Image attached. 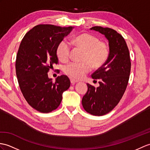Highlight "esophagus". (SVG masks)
<instances>
[{
	"label": "esophagus",
	"instance_id": "34e87169",
	"mask_svg": "<svg viewBox=\"0 0 150 150\" xmlns=\"http://www.w3.org/2000/svg\"><path fill=\"white\" fill-rule=\"evenodd\" d=\"M70 82H71V83H72V84H75V83L78 82L79 81H76V80L74 79H70Z\"/></svg>",
	"mask_w": 150,
	"mask_h": 150
}]
</instances>
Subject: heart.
Here are the masks:
<instances>
[{
  "instance_id": "obj_1",
  "label": "heart",
  "mask_w": 150,
  "mask_h": 150,
  "mask_svg": "<svg viewBox=\"0 0 150 150\" xmlns=\"http://www.w3.org/2000/svg\"><path fill=\"white\" fill-rule=\"evenodd\" d=\"M71 42L76 47L83 50L82 62H71L66 66L64 71L72 78H82L94 68H99L105 64L109 57V48L102 41H99L96 36L89 33H81L75 36ZM70 45L64 40L61 41L56 48L58 59L62 62L67 61L70 55Z\"/></svg>"
}]
</instances>
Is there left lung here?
Instances as JSON below:
<instances>
[{
	"label": "left lung",
	"instance_id": "left-lung-1",
	"mask_svg": "<svg viewBox=\"0 0 150 150\" xmlns=\"http://www.w3.org/2000/svg\"><path fill=\"white\" fill-rule=\"evenodd\" d=\"M90 29L103 34L109 46L107 60L91 75L93 79L100 80L99 87L87 83L88 91L82 100L87 112L99 116L109 113L122 98L129 80L131 62L126 41L121 34L108 27L95 26Z\"/></svg>",
	"mask_w": 150,
	"mask_h": 150
}]
</instances>
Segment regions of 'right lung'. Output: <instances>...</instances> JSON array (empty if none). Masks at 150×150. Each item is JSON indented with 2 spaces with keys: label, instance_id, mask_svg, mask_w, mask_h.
<instances>
[{
  "label": "right lung",
  "instance_id": "1",
  "mask_svg": "<svg viewBox=\"0 0 150 150\" xmlns=\"http://www.w3.org/2000/svg\"><path fill=\"white\" fill-rule=\"evenodd\" d=\"M73 28L40 24L27 32L20 43L15 64L18 84L27 103L40 112L56 109L62 93L70 86L67 75L57 76L53 82L48 72L58 63V44Z\"/></svg>",
  "mask_w": 150,
  "mask_h": 150
}]
</instances>
